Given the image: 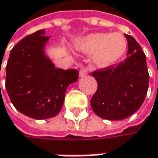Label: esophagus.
<instances>
[{"label":"esophagus","mask_w":158,"mask_h":158,"mask_svg":"<svg viewBox=\"0 0 158 158\" xmlns=\"http://www.w3.org/2000/svg\"><path fill=\"white\" fill-rule=\"evenodd\" d=\"M87 74H88V70H87V68L83 67V68H81V69H80V72H79V76H80V77H83V76H85Z\"/></svg>","instance_id":"34e87169"}]
</instances>
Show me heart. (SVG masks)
<instances>
[{
	"instance_id": "heart-1",
	"label": "heart",
	"mask_w": 158,
	"mask_h": 158,
	"mask_svg": "<svg viewBox=\"0 0 158 158\" xmlns=\"http://www.w3.org/2000/svg\"><path fill=\"white\" fill-rule=\"evenodd\" d=\"M75 49L93 54L92 60L99 68H108L117 64L127 50V41L119 33H96L82 38Z\"/></svg>"
}]
</instances>
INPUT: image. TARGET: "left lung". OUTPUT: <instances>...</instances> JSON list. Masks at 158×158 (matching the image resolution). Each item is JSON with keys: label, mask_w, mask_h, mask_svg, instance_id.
Listing matches in <instances>:
<instances>
[{"label": "left lung", "mask_w": 158, "mask_h": 158, "mask_svg": "<svg viewBox=\"0 0 158 158\" xmlns=\"http://www.w3.org/2000/svg\"><path fill=\"white\" fill-rule=\"evenodd\" d=\"M128 57L116 67L93 72L98 83L91 99L94 113L106 120H123L141 106L148 88L146 56L132 36L124 35Z\"/></svg>", "instance_id": "obj_1"}]
</instances>
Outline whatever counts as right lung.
<instances>
[{"label": "right lung", "instance_id": "1", "mask_svg": "<svg viewBox=\"0 0 158 158\" xmlns=\"http://www.w3.org/2000/svg\"><path fill=\"white\" fill-rule=\"evenodd\" d=\"M39 30L26 36L10 52L5 87L13 106L28 117L42 120L58 114L68 86L78 71L56 68L46 52L50 36Z\"/></svg>", "mask_w": 158, "mask_h": 158}]
</instances>
